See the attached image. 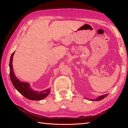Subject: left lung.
I'll list each match as a JSON object with an SVG mask.
<instances>
[{"instance_id":"8db88e82","label":"left lung","mask_w":128,"mask_h":128,"mask_svg":"<svg viewBox=\"0 0 128 128\" xmlns=\"http://www.w3.org/2000/svg\"><path fill=\"white\" fill-rule=\"evenodd\" d=\"M108 94H103V95H102V96H99L98 97H97L96 99H94V100H92V101H94V100H96V101H97V100H103L104 98H105L106 97H107L108 96Z\"/></svg>"}]
</instances>
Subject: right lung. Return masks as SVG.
<instances>
[{
	"instance_id": "obj_1",
	"label": "right lung",
	"mask_w": 128,
	"mask_h": 128,
	"mask_svg": "<svg viewBox=\"0 0 128 128\" xmlns=\"http://www.w3.org/2000/svg\"><path fill=\"white\" fill-rule=\"evenodd\" d=\"M14 52L10 57V62H9V68H10V76L12 81V84L14 86L20 93L26 97V98L30 100H41L45 97H47L50 92V88L47 89L46 90H43L42 91H35L32 90L30 88L28 83L21 82L18 78L16 77L14 72L13 71L12 68V59Z\"/></svg>"
}]
</instances>
